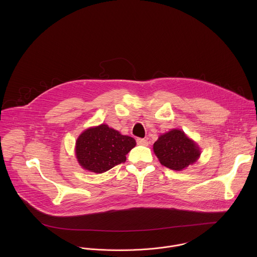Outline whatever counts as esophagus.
<instances>
[{
	"mask_svg": "<svg viewBox=\"0 0 257 257\" xmlns=\"http://www.w3.org/2000/svg\"><path fill=\"white\" fill-rule=\"evenodd\" d=\"M137 143L140 145H149V141L144 138H137Z\"/></svg>",
	"mask_w": 257,
	"mask_h": 257,
	"instance_id": "34e87169",
	"label": "esophagus"
}]
</instances>
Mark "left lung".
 I'll use <instances>...</instances> for the list:
<instances>
[{"label":"left lung","mask_w":257,"mask_h":257,"mask_svg":"<svg viewBox=\"0 0 257 257\" xmlns=\"http://www.w3.org/2000/svg\"><path fill=\"white\" fill-rule=\"evenodd\" d=\"M154 152L160 163L175 171H182L200 157L197 143L179 129L162 134L154 143Z\"/></svg>","instance_id":"obj_1"}]
</instances>
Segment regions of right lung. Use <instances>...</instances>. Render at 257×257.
Masks as SVG:
<instances>
[{
  "label": "right lung",
  "instance_id": "1",
  "mask_svg": "<svg viewBox=\"0 0 257 257\" xmlns=\"http://www.w3.org/2000/svg\"><path fill=\"white\" fill-rule=\"evenodd\" d=\"M135 145L134 138L101 124L90 127L79 135L75 154L84 170L100 174L125 163L126 155Z\"/></svg>",
  "mask_w": 257,
  "mask_h": 257
}]
</instances>
